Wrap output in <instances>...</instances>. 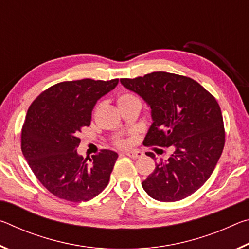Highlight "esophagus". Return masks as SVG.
Instances as JSON below:
<instances>
[{
	"label": "esophagus",
	"mask_w": 249,
	"mask_h": 249,
	"mask_svg": "<svg viewBox=\"0 0 249 249\" xmlns=\"http://www.w3.org/2000/svg\"><path fill=\"white\" fill-rule=\"evenodd\" d=\"M126 155H127L128 157L133 158V159H137V158L142 157V153H141V151H138V150H135V151H127V153H126Z\"/></svg>",
	"instance_id": "esophagus-1"
}]
</instances>
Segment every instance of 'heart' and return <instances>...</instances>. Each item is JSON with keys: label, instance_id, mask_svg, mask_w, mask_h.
<instances>
[{"label": "heart", "instance_id": "obj_1", "mask_svg": "<svg viewBox=\"0 0 249 249\" xmlns=\"http://www.w3.org/2000/svg\"><path fill=\"white\" fill-rule=\"evenodd\" d=\"M133 98H135L134 95H132V94H129V93H124V94H121L120 96H119V100H117V102H121V101H124V100H128V99H133ZM124 142H122V141H120V142H117V145H120V146H122L123 145Z\"/></svg>", "mask_w": 249, "mask_h": 249}]
</instances>
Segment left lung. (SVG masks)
Wrapping results in <instances>:
<instances>
[{
  "mask_svg": "<svg viewBox=\"0 0 249 249\" xmlns=\"http://www.w3.org/2000/svg\"><path fill=\"white\" fill-rule=\"evenodd\" d=\"M121 83L151 109L153 123L142 144L174 150L142 181L144 190L161 202L191 196L212 175L224 148L220 105L200 83L175 73L158 71ZM147 156L156 160L153 153Z\"/></svg>",
  "mask_w": 249,
  "mask_h": 249,
  "instance_id": "left-lung-1",
  "label": "left lung"
}]
</instances>
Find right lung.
Masks as SVG:
<instances>
[{
	"label": "right lung",
	"instance_id": "1",
	"mask_svg": "<svg viewBox=\"0 0 249 249\" xmlns=\"http://www.w3.org/2000/svg\"><path fill=\"white\" fill-rule=\"evenodd\" d=\"M119 79H82L54 84L34 101L22 129V153L41 184L60 199L83 202L104 190L119 155L103 149L83 159L78 134L89 126L92 109Z\"/></svg>",
	"mask_w": 249,
	"mask_h": 249
}]
</instances>
